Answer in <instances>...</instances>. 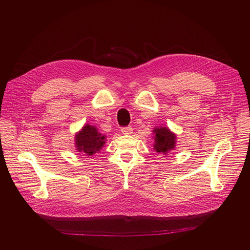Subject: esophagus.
Here are the masks:
<instances>
[{"mask_svg":"<svg viewBox=\"0 0 250 250\" xmlns=\"http://www.w3.org/2000/svg\"><path fill=\"white\" fill-rule=\"evenodd\" d=\"M132 127L131 126H125V127H122V129H121V132H122L123 134H131L132 133Z\"/></svg>","mask_w":250,"mask_h":250,"instance_id":"obj_1","label":"esophagus"}]
</instances>
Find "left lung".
<instances>
[{
	"instance_id": "8db88e82",
	"label": "left lung",
	"mask_w": 250,
	"mask_h": 250,
	"mask_svg": "<svg viewBox=\"0 0 250 250\" xmlns=\"http://www.w3.org/2000/svg\"><path fill=\"white\" fill-rule=\"evenodd\" d=\"M154 149L156 152L168 153L170 150L175 147L176 137L172 133L168 128L160 127L154 129Z\"/></svg>"
}]
</instances>
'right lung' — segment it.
Wrapping results in <instances>:
<instances>
[{"label": "right lung", "mask_w": 250, "mask_h": 250, "mask_svg": "<svg viewBox=\"0 0 250 250\" xmlns=\"http://www.w3.org/2000/svg\"><path fill=\"white\" fill-rule=\"evenodd\" d=\"M75 141H76V146L79 152L85 153L86 155H93L105 144V137L98 132L96 127L86 125L76 135Z\"/></svg>", "instance_id": "right-lung-1"}]
</instances>
